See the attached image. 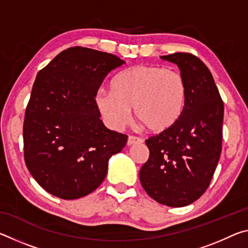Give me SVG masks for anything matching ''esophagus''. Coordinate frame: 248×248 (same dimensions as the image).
I'll return each mask as SVG.
<instances>
[{"label":"esophagus","instance_id":"obj_1","mask_svg":"<svg viewBox=\"0 0 248 248\" xmlns=\"http://www.w3.org/2000/svg\"><path fill=\"white\" fill-rule=\"evenodd\" d=\"M142 142V139H140V138H137V137H133V136H130L128 138V141H127V145L130 146L132 145L134 143H141Z\"/></svg>","mask_w":248,"mask_h":248}]
</instances>
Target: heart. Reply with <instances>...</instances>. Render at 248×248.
Listing matches in <instances>:
<instances>
[{"label": "heart", "mask_w": 248, "mask_h": 248, "mask_svg": "<svg viewBox=\"0 0 248 248\" xmlns=\"http://www.w3.org/2000/svg\"><path fill=\"white\" fill-rule=\"evenodd\" d=\"M186 97V84L178 72L141 64L117 74L110 83V92L98 91L94 103L108 127H124L133 108L134 118L149 132L161 134L178 123Z\"/></svg>", "instance_id": "1"}]
</instances>
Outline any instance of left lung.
Here are the masks:
<instances>
[{
	"mask_svg": "<svg viewBox=\"0 0 248 248\" xmlns=\"http://www.w3.org/2000/svg\"><path fill=\"white\" fill-rule=\"evenodd\" d=\"M161 58L179 68L186 106L173 129L145 141L150 156L140 170V182L158 203L178 208L199 199L211 182L222 150L224 106L199 58L183 52Z\"/></svg>",
	"mask_w": 248,
	"mask_h": 248,
	"instance_id": "1",
	"label": "left lung"
}]
</instances>
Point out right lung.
I'll use <instances>...</instances> for the list:
<instances>
[{"instance_id": "right-lung-1", "label": "right lung", "mask_w": 248, "mask_h": 248, "mask_svg": "<svg viewBox=\"0 0 248 248\" xmlns=\"http://www.w3.org/2000/svg\"><path fill=\"white\" fill-rule=\"evenodd\" d=\"M125 62L114 54L73 47L40 70L24 120V156L46 191L72 200L91 194L107 175L108 161L127 143L105 127L94 97L106 75Z\"/></svg>"}]
</instances>
